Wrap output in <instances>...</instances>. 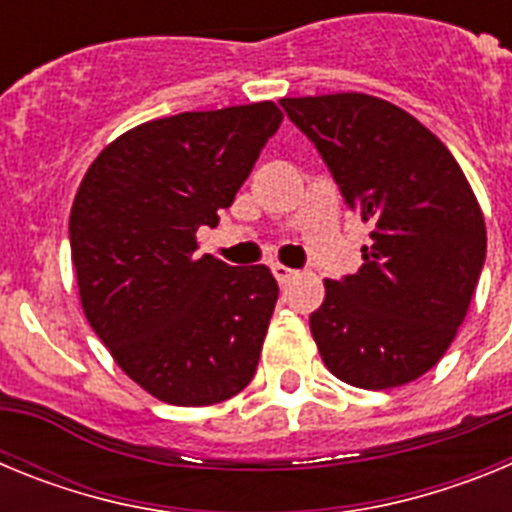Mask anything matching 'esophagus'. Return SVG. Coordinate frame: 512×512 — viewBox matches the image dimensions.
Here are the masks:
<instances>
[{
  "label": "esophagus",
  "mask_w": 512,
  "mask_h": 512,
  "mask_svg": "<svg viewBox=\"0 0 512 512\" xmlns=\"http://www.w3.org/2000/svg\"><path fill=\"white\" fill-rule=\"evenodd\" d=\"M271 271H274V277H277L279 284H287L289 279L297 277V271L289 269V266H284V264H274L271 266Z\"/></svg>",
  "instance_id": "esophagus-1"
}]
</instances>
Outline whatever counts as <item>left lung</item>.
Here are the masks:
<instances>
[{
	"instance_id": "8db88e82",
	"label": "left lung",
	"mask_w": 512,
	"mask_h": 512,
	"mask_svg": "<svg viewBox=\"0 0 512 512\" xmlns=\"http://www.w3.org/2000/svg\"><path fill=\"white\" fill-rule=\"evenodd\" d=\"M351 210L369 220L364 264L325 279L310 315L330 374L361 390L423 377L456 338L487 253L485 217L449 148L369 94L284 97Z\"/></svg>"
}]
</instances>
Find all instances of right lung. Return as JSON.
<instances>
[{
    "instance_id": "obj_1",
    "label": "right lung",
    "mask_w": 512,
    "mask_h": 512,
    "mask_svg": "<svg viewBox=\"0 0 512 512\" xmlns=\"http://www.w3.org/2000/svg\"><path fill=\"white\" fill-rule=\"evenodd\" d=\"M282 117L256 102L143 122L81 179L69 238L84 315L122 372L169 405H215L256 374L277 279L197 256V230L220 223Z\"/></svg>"
}]
</instances>
